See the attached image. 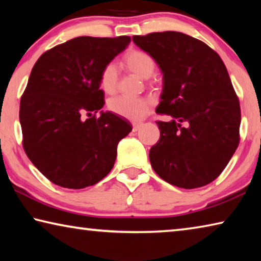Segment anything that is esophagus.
Returning a JSON list of instances; mask_svg holds the SVG:
<instances>
[{
	"label": "esophagus",
	"mask_w": 261,
	"mask_h": 261,
	"mask_svg": "<svg viewBox=\"0 0 261 261\" xmlns=\"http://www.w3.org/2000/svg\"><path fill=\"white\" fill-rule=\"evenodd\" d=\"M144 124L143 123H140V122H135L134 124H132V129H134V131H138L141 126H143Z\"/></svg>",
	"instance_id": "34e87169"
}]
</instances>
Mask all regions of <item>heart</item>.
Here are the masks:
<instances>
[{"label": "heart", "mask_w": 261, "mask_h": 261, "mask_svg": "<svg viewBox=\"0 0 261 261\" xmlns=\"http://www.w3.org/2000/svg\"><path fill=\"white\" fill-rule=\"evenodd\" d=\"M126 69L137 77L147 79L155 71V61L146 51L134 49L124 57ZM118 68L114 62L106 64L100 73V86L108 94L117 90ZM153 102L147 98H130L118 95L110 99L108 108L112 113L127 118L130 121H139L149 114Z\"/></svg>", "instance_id": "obj_1"}]
</instances>
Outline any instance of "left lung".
<instances>
[{"label":"left lung","mask_w":261,"mask_h":261,"mask_svg":"<svg viewBox=\"0 0 261 261\" xmlns=\"http://www.w3.org/2000/svg\"><path fill=\"white\" fill-rule=\"evenodd\" d=\"M163 73L155 112L160 139L149 149L155 173L171 185L196 189L213 182L240 144L241 107L226 65L205 42L167 31L134 35Z\"/></svg>","instance_id":"1"}]
</instances>
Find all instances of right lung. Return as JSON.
<instances>
[{
	"instance_id": "obj_1",
	"label": "right lung",
	"mask_w": 261,
	"mask_h": 261,
	"mask_svg": "<svg viewBox=\"0 0 261 261\" xmlns=\"http://www.w3.org/2000/svg\"><path fill=\"white\" fill-rule=\"evenodd\" d=\"M130 37H78L39 57L20 99L26 155L43 176L67 189L94 185L109 174L117 144L132 125L103 107L100 73ZM88 117L85 119V116Z\"/></svg>"
}]
</instances>
